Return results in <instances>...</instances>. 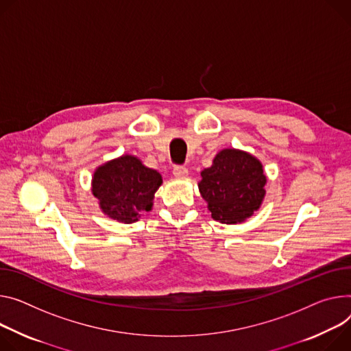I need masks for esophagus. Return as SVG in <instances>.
Here are the masks:
<instances>
[{"instance_id":"obj_1","label":"esophagus","mask_w":351,"mask_h":351,"mask_svg":"<svg viewBox=\"0 0 351 351\" xmlns=\"http://www.w3.org/2000/svg\"><path fill=\"white\" fill-rule=\"evenodd\" d=\"M173 176L178 178V179H184L187 175H189V171L186 167H182V165H176L173 167V171H172Z\"/></svg>"}]
</instances>
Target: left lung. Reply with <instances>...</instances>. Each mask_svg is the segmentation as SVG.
<instances>
[{"mask_svg":"<svg viewBox=\"0 0 351 351\" xmlns=\"http://www.w3.org/2000/svg\"><path fill=\"white\" fill-rule=\"evenodd\" d=\"M199 190L211 217L221 224H238L259 210L266 195V175L258 158L226 148L202 171Z\"/></svg>","mask_w":351,"mask_h":351,"instance_id":"obj_1","label":"left lung"}]
</instances>
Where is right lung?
<instances>
[{
  "instance_id": "add662e5",
  "label": "right lung",
  "mask_w": 351,
  "mask_h": 351,
  "mask_svg": "<svg viewBox=\"0 0 351 351\" xmlns=\"http://www.w3.org/2000/svg\"><path fill=\"white\" fill-rule=\"evenodd\" d=\"M162 184V176L143 165L134 155L101 165L92 178V193L102 211L124 224L138 221L143 211L152 208L154 195Z\"/></svg>"
}]
</instances>
